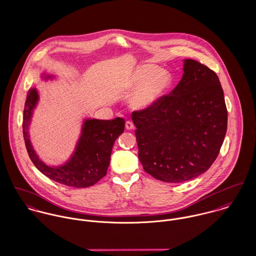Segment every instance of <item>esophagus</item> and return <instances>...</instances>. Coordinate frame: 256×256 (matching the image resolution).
I'll return each mask as SVG.
<instances>
[{
  "instance_id": "1",
  "label": "esophagus",
  "mask_w": 256,
  "mask_h": 256,
  "mask_svg": "<svg viewBox=\"0 0 256 256\" xmlns=\"http://www.w3.org/2000/svg\"><path fill=\"white\" fill-rule=\"evenodd\" d=\"M125 127H126V129L127 130H132L133 128H134V124H133V122L132 121H126V123H125Z\"/></svg>"
}]
</instances>
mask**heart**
Instances as JSON below:
<instances>
[{
	"label": "heart",
	"instance_id": "obj_1",
	"mask_svg": "<svg viewBox=\"0 0 256 256\" xmlns=\"http://www.w3.org/2000/svg\"><path fill=\"white\" fill-rule=\"evenodd\" d=\"M172 84L174 78L168 71L152 64L140 66L129 82L132 88L140 86L132 98V106L138 110L152 108L168 92Z\"/></svg>",
	"mask_w": 256,
	"mask_h": 256
}]
</instances>
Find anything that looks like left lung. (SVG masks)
<instances>
[{
    "label": "left lung",
    "mask_w": 256,
    "mask_h": 256,
    "mask_svg": "<svg viewBox=\"0 0 256 256\" xmlns=\"http://www.w3.org/2000/svg\"><path fill=\"white\" fill-rule=\"evenodd\" d=\"M183 71L170 94L132 113L144 170L164 182H184L207 172L226 132L228 111L218 76L192 59L184 60Z\"/></svg>",
    "instance_id": "left-lung-1"
}]
</instances>
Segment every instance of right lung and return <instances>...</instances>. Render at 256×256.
Segmentation results:
<instances>
[{
  "instance_id": "right-lung-1",
  "label": "right lung",
  "mask_w": 256,
  "mask_h": 256,
  "mask_svg": "<svg viewBox=\"0 0 256 256\" xmlns=\"http://www.w3.org/2000/svg\"><path fill=\"white\" fill-rule=\"evenodd\" d=\"M38 100L36 88H30L24 104L22 122L26 150L37 170L56 182L76 188L92 186L106 176L112 146L124 132L125 120L120 117L113 120H84L82 135L71 158L61 166H50L39 160L28 135L30 122Z\"/></svg>"
}]
</instances>
